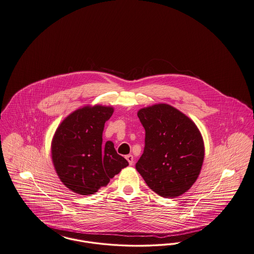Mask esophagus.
Listing matches in <instances>:
<instances>
[{
	"label": "esophagus",
	"instance_id": "1",
	"mask_svg": "<svg viewBox=\"0 0 254 254\" xmlns=\"http://www.w3.org/2000/svg\"><path fill=\"white\" fill-rule=\"evenodd\" d=\"M126 160L128 161V163H129V165H133L134 164V157H133V155H127L126 156Z\"/></svg>",
	"mask_w": 254,
	"mask_h": 254
}]
</instances>
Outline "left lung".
Instances as JSON below:
<instances>
[{"mask_svg": "<svg viewBox=\"0 0 254 254\" xmlns=\"http://www.w3.org/2000/svg\"><path fill=\"white\" fill-rule=\"evenodd\" d=\"M144 150L135 169L153 191L166 198L186 192L196 181L204 159L202 135L191 119L168 104L140 109Z\"/></svg>", "mask_w": 254, "mask_h": 254, "instance_id": "obj_1", "label": "left lung"}]
</instances>
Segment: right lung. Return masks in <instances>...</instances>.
Instances as JSON below:
<instances>
[{"mask_svg":"<svg viewBox=\"0 0 254 254\" xmlns=\"http://www.w3.org/2000/svg\"><path fill=\"white\" fill-rule=\"evenodd\" d=\"M114 108L85 106L70 114L52 140V160L61 181L72 191L89 195L106 187L129 164L112 141L102 145L105 122Z\"/></svg>","mask_w":254,"mask_h":254,"instance_id":"1","label":"right lung"}]
</instances>
